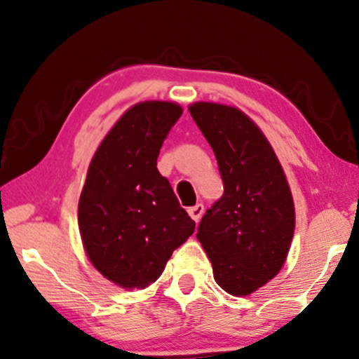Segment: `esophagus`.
<instances>
[{
	"mask_svg": "<svg viewBox=\"0 0 359 359\" xmlns=\"http://www.w3.org/2000/svg\"><path fill=\"white\" fill-rule=\"evenodd\" d=\"M202 214H204V205H202V204H197V205H194V207H191V209H189V215H191V217L196 222L201 221Z\"/></svg>",
	"mask_w": 359,
	"mask_h": 359,
	"instance_id": "34e87169",
	"label": "esophagus"
}]
</instances>
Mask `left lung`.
<instances>
[{
	"mask_svg": "<svg viewBox=\"0 0 359 359\" xmlns=\"http://www.w3.org/2000/svg\"><path fill=\"white\" fill-rule=\"evenodd\" d=\"M212 147L224 194L207 209L197 239L212 262L214 279L244 297L279 274L294 236V201L273 145L237 107L215 102L189 105Z\"/></svg>",
	"mask_w": 359,
	"mask_h": 359,
	"instance_id": "8db88e82",
	"label": "left lung"
}]
</instances>
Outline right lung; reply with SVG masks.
<instances>
[{"instance_id":"add662e5","label":"right lung","mask_w":359,"mask_h":359,"mask_svg":"<svg viewBox=\"0 0 359 359\" xmlns=\"http://www.w3.org/2000/svg\"><path fill=\"white\" fill-rule=\"evenodd\" d=\"M184 109L175 102L132 105L95 150L79 201V227L95 269L123 289H144L165 269L196 222L180 207L157 157Z\"/></svg>"}]
</instances>
